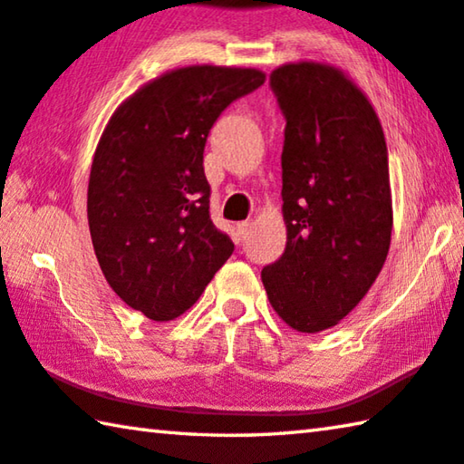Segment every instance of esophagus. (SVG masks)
<instances>
[{"instance_id": "obj_1", "label": "esophagus", "mask_w": 464, "mask_h": 464, "mask_svg": "<svg viewBox=\"0 0 464 464\" xmlns=\"http://www.w3.org/2000/svg\"><path fill=\"white\" fill-rule=\"evenodd\" d=\"M248 230H250V222H238L237 227H234V234H237V240L242 242L248 237Z\"/></svg>"}]
</instances>
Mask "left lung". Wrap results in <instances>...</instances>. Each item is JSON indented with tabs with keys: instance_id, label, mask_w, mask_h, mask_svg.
Here are the masks:
<instances>
[{
	"instance_id": "1",
	"label": "left lung",
	"mask_w": 464,
	"mask_h": 464,
	"mask_svg": "<svg viewBox=\"0 0 464 464\" xmlns=\"http://www.w3.org/2000/svg\"><path fill=\"white\" fill-rule=\"evenodd\" d=\"M271 87L287 120V245L261 277L279 318L315 334L346 318L385 265L393 227L387 142L369 97L332 64H281Z\"/></svg>"
}]
</instances>
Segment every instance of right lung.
Returning <instances> with one entry per match:
<instances>
[{"label":"right lung","mask_w":464,"mask_h":464,"mask_svg":"<svg viewBox=\"0 0 464 464\" xmlns=\"http://www.w3.org/2000/svg\"><path fill=\"white\" fill-rule=\"evenodd\" d=\"M265 77L216 64L167 71L103 128L89 173V232L110 287L149 320L185 314L232 255L209 219L203 149L219 113Z\"/></svg>","instance_id":"obj_1"}]
</instances>
